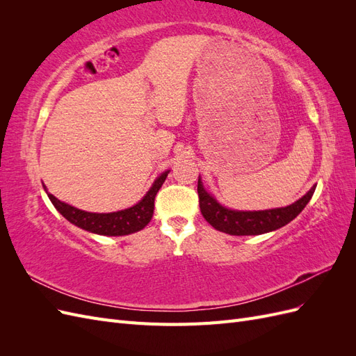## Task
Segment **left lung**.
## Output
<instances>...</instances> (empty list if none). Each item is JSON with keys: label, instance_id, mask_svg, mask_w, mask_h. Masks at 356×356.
<instances>
[{"label": "left lung", "instance_id": "1", "mask_svg": "<svg viewBox=\"0 0 356 356\" xmlns=\"http://www.w3.org/2000/svg\"><path fill=\"white\" fill-rule=\"evenodd\" d=\"M316 186L312 187L306 195L285 208H275L266 211H233L222 207L213 196L204 190L200 177L197 181L199 204L203 218L213 229L233 236H252L263 234L284 227L293 221L305 209L309 200L314 196Z\"/></svg>", "mask_w": 356, "mask_h": 356}]
</instances>
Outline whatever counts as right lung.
<instances>
[{"label": "right lung", "mask_w": 356, "mask_h": 356, "mask_svg": "<svg viewBox=\"0 0 356 356\" xmlns=\"http://www.w3.org/2000/svg\"><path fill=\"white\" fill-rule=\"evenodd\" d=\"M168 174L169 170L163 172V174L153 182L152 188L148 190L143 200L134 204L132 208L110 213H95L77 209L50 195L46 187L44 190L47 191V196L51 200L53 207H55L70 222L77 225V227L102 236H126L143 230L149 222V220H152L154 212L156 195L160 187L163 186Z\"/></svg>", "instance_id": "right-lung-1"}]
</instances>
